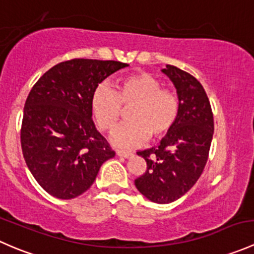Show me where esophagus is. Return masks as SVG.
Masks as SVG:
<instances>
[{"instance_id":"1","label":"esophagus","mask_w":254,"mask_h":254,"mask_svg":"<svg viewBox=\"0 0 254 254\" xmlns=\"http://www.w3.org/2000/svg\"><path fill=\"white\" fill-rule=\"evenodd\" d=\"M117 155L120 156V157L129 158V157H131L132 153L129 152V151H120V150H118V151H117Z\"/></svg>"}]
</instances>
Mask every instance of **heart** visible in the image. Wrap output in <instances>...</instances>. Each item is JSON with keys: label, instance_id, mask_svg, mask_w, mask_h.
I'll use <instances>...</instances> for the list:
<instances>
[{"label": "heart", "instance_id": "heart-1", "mask_svg": "<svg viewBox=\"0 0 254 254\" xmlns=\"http://www.w3.org/2000/svg\"><path fill=\"white\" fill-rule=\"evenodd\" d=\"M130 105V120L111 136L118 147H134L150 135L162 136L173 127L179 112L176 93L162 88V83L147 72L127 76L118 84L117 91L106 83L98 84L91 96L92 114L103 131H112L122 117V107Z\"/></svg>", "mask_w": 254, "mask_h": 254}]
</instances>
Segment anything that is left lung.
I'll use <instances>...</instances> for the list:
<instances>
[{
	"mask_svg": "<svg viewBox=\"0 0 254 254\" xmlns=\"http://www.w3.org/2000/svg\"><path fill=\"white\" fill-rule=\"evenodd\" d=\"M161 71L177 89L178 117L157 146L137 152L147 168L135 179V186L148 200L168 204L183 196L203 173L214 135V117L198 79L172 65Z\"/></svg>",
	"mask_w": 254,
	"mask_h": 254,
	"instance_id": "1",
	"label": "left lung"
}]
</instances>
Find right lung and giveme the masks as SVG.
I'll return each mask as SVG.
<instances>
[{"mask_svg":"<svg viewBox=\"0 0 254 254\" xmlns=\"http://www.w3.org/2000/svg\"><path fill=\"white\" fill-rule=\"evenodd\" d=\"M129 66L73 59L38 79L24 104L20 143L25 163L45 191L73 199L93 184L115 152L92 120L91 96L112 73Z\"/></svg>","mask_w":254,"mask_h":254,"instance_id":"obj_1","label":"right lung"}]
</instances>
